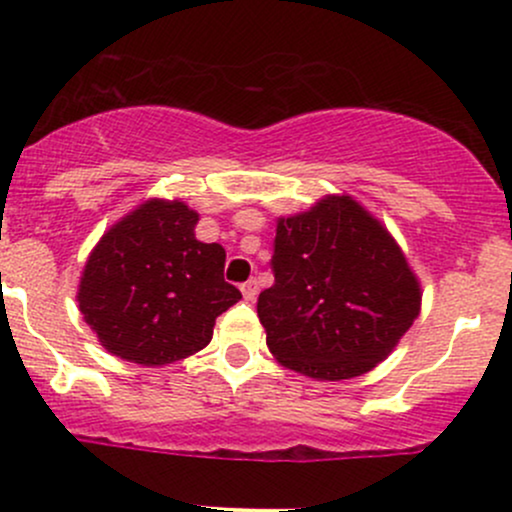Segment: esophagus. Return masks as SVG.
Segmentation results:
<instances>
[{
  "label": "esophagus",
  "instance_id": "1",
  "mask_svg": "<svg viewBox=\"0 0 512 512\" xmlns=\"http://www.w3.org/2000/svg\"><path fill=\"white\" fill-rule=\"evenodd\" d=\"M240 291H243V298L248 303H252L257 298V291H260V286H257V281L255 279H250V281H245L243 286H240Z\"/></svg>",
  "mask_w": 512,
  "mask_h": 512
}]
</instances>
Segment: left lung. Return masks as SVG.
<instances>
[{
  "instance_id": "obj_1",
  "label": "left lung",
  "mask_w": 512,
  "mask_h": 512,
  "mask_svg": "<svg viewBox=\"0 0 512 512\" xmlns=\"http://www.w3.org/2000/svg\"><path fill=\"white\" fill-rule=\"evenodd\" d=\"M274 284L257 315L284 368L349 380L395 351L421 313V284L385 223L349 195L276 219Z\"/></svg>"
}]
</instances>
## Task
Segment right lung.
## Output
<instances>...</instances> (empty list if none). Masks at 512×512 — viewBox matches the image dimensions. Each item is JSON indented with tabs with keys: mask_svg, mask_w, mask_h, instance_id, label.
I'll return each instance as SVG.
<instances>
[{
	"mask_svg": "<svg viewBox=\"0 0 512 512\" xmlns=\"http://www.w3.org/2000/svg\"><path fill=\"white\" fill-rule=\"evenodd\" d=\"M197 221L180 199H146L91 250L76 301L108 354L149 368L197 354L243 298L223 279L226 250L197 240Z\"/></svg>",
	"mask_w": 512,
	"mask_h": 512,
	"instance_id": "right-lung-1",
	"label": "right lung"
}]
</instances>
